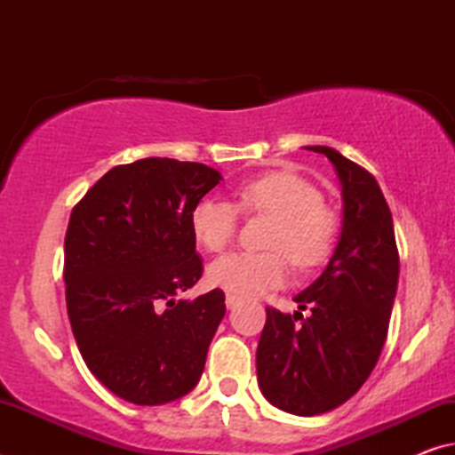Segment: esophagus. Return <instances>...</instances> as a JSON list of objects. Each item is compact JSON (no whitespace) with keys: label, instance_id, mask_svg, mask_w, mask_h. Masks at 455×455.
I'll return each mask as SVG.
<instances>
[{"label":"esophagus","instance_id":"1","mask_svg":"<svg viewBox=\"0 0 455 455\" xmlns=\"http://www.w3.org/2000/svg\"><path fill=\"white\" fill-rule=\"evenodd\" d=\"M238 303H241V299L233 295V292H227V307H228V309H235Z\"/></svg>","mask_w":455,"mask_h":455}]
</instances>
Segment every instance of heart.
<instances>
[{"label":"heart","mask_w":455,"mask_h":455,"mask_svg":"<svg viewBox=\"0 0 455 455\" xmlns=\"http://www.w3.org/2000/svg\"><path fill=\"white\" fill-rule=\"evenodd\" d=\"M241 212L271 217L265 246L268 251H233L209 267V279L238 297H259L283 284L289 260L301 273L327 263L339 233L333 209L323 203L321 190L303 176L275 171L236 187V203L203 196L192 206L190 228L206 251H222L233 241Z\"/></svg>","instance_id":"obj_1"}]
</instances>
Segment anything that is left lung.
<instances>
[{
  "mask_svg": "<svg viewBox=\"0 0 455 455\" xmlns=\"http://www.w3.org/2000/svg\"><path fill=\"white\" fill-rule=\"evenodd\" d=\"M343 187V230L323 275L295 301L303 313L267 307L257 375L263 395L295 415L335 410L371 375L387 337L399 279L394 219L379 184L363 166L329 146ZM301 320V323H297Z\"/></svg>",
  "mask_w": 455,
  "mask_h": 455,
  "instance_id": "left-lung-1",
  "label": "left lung"
}]
</instances>
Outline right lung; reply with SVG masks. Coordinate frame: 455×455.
I'll return each mask as SVG.
<instances>
[{
  "label": "right lung",
  "mask_w": 455,
  "mask_h": 455,
  "mask_svg": "<svg viewBox=\"0 0 455 455\" xmlns=\"http://www.w3.org/2000/svg\"><path fill=\"white\" fill-rule=\"evenodd\" d=\"M220 172L174 158L108 171L72 209L66 307L92 373L136 405L174 402L198 383L225 317V292L174 295L203 276L190 212Z\"/></svg>",
  "instance_id": "add662e5"
}]
</instances>
